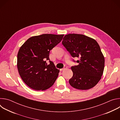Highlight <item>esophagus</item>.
<instances>
[{
  "mask_svg": "<svg viewBox=\"0 0 120 120\" xmlns=\"http://www.w3.org/2000/svg\"><path fill=\"white\" fill-rule=\"evenodd\" d=\"M66 69H67V67H64L63 68H62V69H60V70L61 71H63V70H64Z\"/></svg>",
  "mask_w": 120,
  "mask_h": 120,
  "instance_id": "34e87169",
  "label": "esophagus"
}]
</instances>
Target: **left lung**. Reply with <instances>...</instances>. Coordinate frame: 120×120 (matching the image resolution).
<instances>
[{"mask_svg": "<svg viewBox=\"0 0 120 120\" xmlns=\"http://www.w3.org/2000/svg\"><path fill=\"white\" fill-rule=\"evenodd\" d=\"M62 44L73 57L79 58L77 65L71 67L73 73L69 82L77 89H90L97 84L103 74L105 57L94 39L82 34L65 35Z\"/></svg>", "mask_w": 120, "mask_h": 120, "instance_id": "8db88e82", "label": "left lung"}]
</instances>
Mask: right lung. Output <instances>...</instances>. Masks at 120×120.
Returning a JSON list of instances; mask_svg holds the SVG:
<instances>
[{"label":"right lung","instance_id":"add662e5","mask_svg":"<svg viewBox=\"0 0 120 120\" xmlns=\"http://www.w3.org/2000/svg\"><path fill=\"white\" fill-rule=\"evenodd\" d=\"M64 35L43 34L28 38L18 54L19 74L28 87L35 90H45L54 84L59 70L49 58L50 51L59 44ZM49 60L48 65L46 61Z\"/></svg>","mask_w":120,"mask_h":120}]
</instances>
